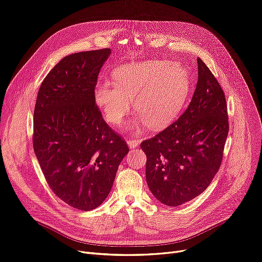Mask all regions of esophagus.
Masks as SVG:
<instances>
[{"label":"esophagus","instance_id":"esophagus-1","mask_svg":"<svg viewBox=\"0 0 262 262\" xmlns=\"http://www.w3.org/2000/svg\"><path fill=\"white\" fill-rule=\"evenodd\" d=\"M127 143H128V145L132 147V149H135L136 146H138L139 141H138V140H136V139H128Z\"/></svg>","mask_w":262,"mask_h":262}]
</instances>
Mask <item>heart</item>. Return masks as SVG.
Masks as SVG:
<instances>
[{
    "label": "heart",
    "mask_w": 262,
    "mask_h": 262,
    "mask_svg": "<svg viewBox=\"0 0 262 262\" xmlns=\"http://www.w3.org/2000/svg\"><path fill=\"white\" fill-rule=\"evenodd\" d=\"M115 82H99L94 92L98 107L113 125H119L130 109L151 129L165 127L183 108L190 90L185 68L171 61L124 64L113 73Z\"/></svg>",
    "instance_id": "b5f03b06"
}]
</instances>
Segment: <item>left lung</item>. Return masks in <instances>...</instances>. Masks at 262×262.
Here are the masks:
<instances>
[{"instance_id":"left-lung-1","label":"left lung","mask_w":262,"mask_h":262,"mask_svg":"<svg viewBox=\"0 0 262 262\" xmlns=\"http://www.w3.org/2000/svg\"><path fill=\"white\" fill-rule=\"evenodd\" d=\"M198 82L187 109L176 122L140 144L152 194L178 207L207 189L220 170L229 132L226 97L201 59Z\"/></svg>"}]
</instances>
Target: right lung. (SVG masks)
Instances as JSON below:
<instances>
[{"label": "right lung", "instance_id": "1", "mask_svg": "<svg viewBox=\"0 0 262 262\" xmlns=\"http://www.w3.org/2000/svg\"><path fill=\"white\" fill-rule=\"evenodd\" d=\"M110 49L65 56L43 79L33 122V147L56 197L90 211L107 198L128 145L105 122L95 86Z\"/></svg>", "mask_w": 262, "mask_h": 262}]
</instances>
